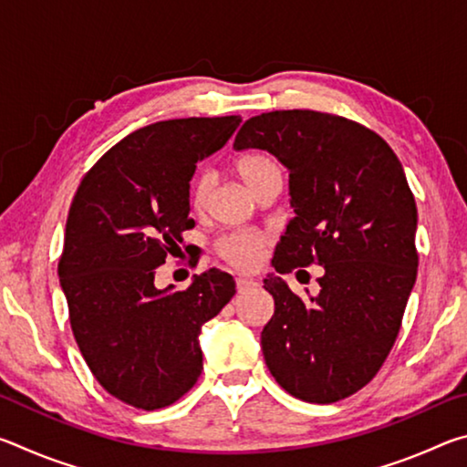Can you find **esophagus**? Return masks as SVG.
Wrapping results in <instances>:
<instances>
[{"mask_svg": "<svg viewBox=\"0 0 467 467\" xmlns=\"http://www.w3.org/2000/svg\"><path fill=\"white\" fill-rule=\"evenodd\" d=\"M251 286H255V282H253L251 278H244V275H239V278H236V290L239 292H244Z\"/></svg>", "mask_w": 467, "mask_h": 467, "instance_id": "1", "label": "esophagus"}]
</instances>
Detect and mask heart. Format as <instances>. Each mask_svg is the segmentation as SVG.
<instances>
[{"label": "heart", "mask_w": 467, "mask_h": 467, "mask_svg": "<svg viewBox=\"0 0 467 467\" xmlns=\"http://www.w3.org/2000/svg\"><path fill=\"white\" fill-rule=\"evenodd\" d=\"M236 172L253 193L264 189L272 181H282V169L278 161L267 152H249L236 161ZM216 177L212 171L197 172L192 185V202L195 208H203L208 203ZM270 243V236L253 228H233L216 239L218 255L239 270H251L259 264L262 253Z\"/></svg>", "instance_id": "heart-1"}]
</instances>
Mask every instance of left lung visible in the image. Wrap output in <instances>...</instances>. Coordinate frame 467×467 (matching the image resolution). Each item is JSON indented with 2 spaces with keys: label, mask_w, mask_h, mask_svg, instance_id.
Segmentation results:
<instances>
[{
  "label": "left lung",
  "mask_w": 467,
  "mask_h": 467,
  "mask_svg": "<svg viewBox=\"0 0 467 467\" xmlns=\"http://www.w3.org/2000/svg\"><path fill=\"white\" fill-rule=\"evenodd\" d=\"M234 148L267 150L290 171L296 216L275 247V272L323 267L315 296L278 275L264 280L275 305L262 331L265 365L295 398L334 404L379 373L400 334L418 272L414 193L389 144L339 115L262 113Z\"/></svg>",
  "instance_id": "obj_1"
}]
</instances>
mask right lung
Wrapping results in <instances>:
<instances>
[{"label":"right lung","mask_w":467,"mask_h":467,"mask_svg":"<svg viewBox=\"0 0 467 467\" xmlns=\"http://www.w3.org/2000/svg\"><path fill=\"white\" fill-rule=\"evenodd\" d=\"M239 123L228 115L146 125L99 158L69 205L57 265L69 323L92 375L123 404L167 408L202 375L197 336L233 298V275L210 270L171 292L154 286V274L195 226V162Z\"/></svg>","instance_id":"1"}]
</instances>
